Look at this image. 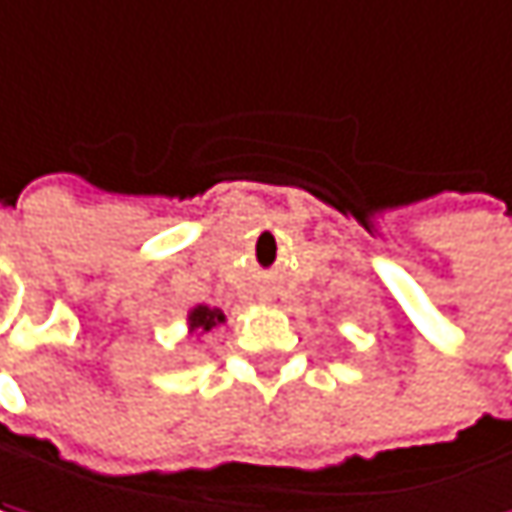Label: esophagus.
Here are the masks:
<instances>
[{
  "label": "esophagus",
  "instance_id": "34e87169",
  "mask_svg": "<svg viewBox=\"0 0 512 512\" xmlns=\"http://www.w3.org/2000/svg\"><path fill=\"white\" fill-rule=\"evenodd\" d=\"M259 301H262V304H277V301H280V292L271 289V286H265V289H259Z\"/></svg>",
  "mask_w": 512,
  "mask_h": 512
}]
</instances>
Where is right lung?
Here are the masks:
<instances>
[{
	"label": "right lung",
	"mask_w": 512,
	"mask_h": 512,
	"mask_svg": "<svg viewBox=\"0 0 512 512\" xmlns=\"http://www.w3.org/2000/svg\"><path fill=\"white\" fill-rule=\"evenodd\" d=\"M223 322H226V316H223V310H217V307L196 304V307L187 313V331H190V334H208L211 328H217V325H223Z\"/></svg>",
	"instance_id": "add662e5"
}]
</instances>
